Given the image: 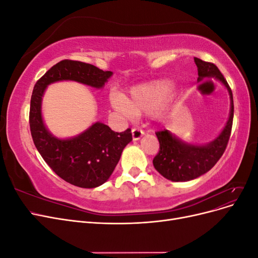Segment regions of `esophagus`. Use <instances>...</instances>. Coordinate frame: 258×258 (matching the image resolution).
Segmentation results:
<instances>
[{"instance_id":"34e87169","label":"esophagus","mask_w":258,"mask_h":258,"mask_svg":"<svg viewBox=\"0 0 258 258\" xmlns=\"http://www.w3.org/2000/svg\"><path fill=\"white\" fill-rule=\"evenodd\" d=\"M131 134H132V139H134L135 141H137V140H139L140 138H141L144 135V132H143L142 129L136 127V128H132Z\"/></svg>"}]
</instances>
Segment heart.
<instances>
[{
  "label": "heart",
  "mask_w": 258,
  "mask_h": 258,
  "mask_svg": "<svg viewBox=\"0 0 258 258\" xmlns=\"http://www.w3.org/2000/svg\"><path fill=\"white\" fill-rule=\"evenodd\" d=\"M171 93L172 84L168 81H157L132 89L127 98L113 95L111 103L116 110L122 113H130L135 116L152 114L167 104Z\"/></svg>",
  "instance_id": "1"
}]
</instances>
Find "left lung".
Wrapping results in <instances>:
<instances>
[{"label": "left lung", "instance_id": "left-lung-1", "mask_svg": "<svg viewBox=\"0 0 258 258\" xmlns=\"http://www.w3.org/2000/svg\"><path fill=\"white\" fill-rule=\"evenodd\" d=\"M198 68V81L202 79H217L227 88L230 96V115L222 134L207 145L196 146L184 143L168 130L156 132L159 141V152L153 159V165L158 172L170 181L186 182L197 178L212 169L223 156L227 147L233 120V99L229 85L218 68L199 58H195Z\"/></svg>", "mask_w": 258, "mask_h": 258}]
</instances>
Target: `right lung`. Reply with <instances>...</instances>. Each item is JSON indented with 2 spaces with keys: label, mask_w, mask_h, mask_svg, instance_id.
<instances>
[{
  "label": "right lung",
  "mask_w": 258,
  "mask_h": 258,
  "mask_svg": "<svg viewBox=\"0 0 258 258\" xmlns=\"http://www.w3.org/2000/svg\"><path fill=\"white\" fill-rule=\"evenodd\" d=\"M112 74L82 61L66 59L51 67L36 82L31 96L29 123L38 153L58 176L83 188H95L107 181L124 146L132 141L131 130L115 132L106 124L96 122L75 138L57 139L43 122L42 97L45 88L54 82L75 81L101 88Z\"/></svg>",
  "instance_id": "1"
}]
</instances>
